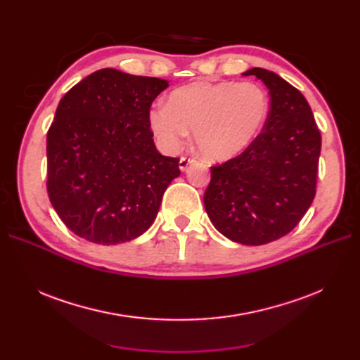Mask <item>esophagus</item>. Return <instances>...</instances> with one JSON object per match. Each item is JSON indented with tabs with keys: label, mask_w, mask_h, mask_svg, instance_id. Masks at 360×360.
Returning a JSON list of instances; mask_svg holds the SVG:
<instances>
[{
	"label": "esophagus",
	"mask_w": 360,
	"mask_h": 360,
	"mask_svg": "<svg viewBox=\"0 0 360 360\" xmlns=\"http://www.w3.org/2000/svg\"><path fill=\"white\" fill-rule=\"evenodd\" d=\"M193 163H195V159L181 158L180 162H179V168H180V171H186L191 165H193Z\"/></svg>",
	"instance_id": "34e87169"
}]
</instances>
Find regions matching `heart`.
I'll use <instances>...</instances> for the list:
<instances>
[{
    "label": "heart",
    "mask_w": 360,
    "mask_h": 360,
    "mask_svg": "<svg viewBox=\"0 0 360 360\" xmlns=\"http://www.w3.org/2000/svg\"><path fill=\"white\" fill-rule=\"evenodd\" d=\"M269 115V96L254 82H195L174 90L167 106L148 112L159 146L172 153L193 129V141L209 160L240 155L258 136Z\"/></svg>",
    "instance_id": "1"
}]
</instances>
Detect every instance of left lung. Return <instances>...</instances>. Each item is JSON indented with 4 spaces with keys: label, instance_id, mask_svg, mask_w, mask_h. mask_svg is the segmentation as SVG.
Wrapping results in <instances>:
<instances>
[{
    "label": "left lung",
    "instance_id": "obj_1",
    "mask_svg": "<svg viewBox=\"0 0 360 360\" xmlns=\"http://www.w3.org/2000/svg\"><path fill=\"white\" fill-rule=\"evenodd\" d=\"M264 82L270 110L261 132L240 156L212 167L204 207L233 242L259 246L288 234L315 197L321 135L303 94L275 72L249 69Z\"/></svg>",
    "mask_w": 360,
    "mask_h": 360
}]
</instances>
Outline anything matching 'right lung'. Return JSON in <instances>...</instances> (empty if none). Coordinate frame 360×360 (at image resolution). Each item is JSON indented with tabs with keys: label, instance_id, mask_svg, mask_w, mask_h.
Here are the masks:
<instances>
[{
	"label": "right lung",
	"instance_id": "add662e5",
	"mask_svg": "<svg viewBox=\"0 0 360 360\" xmlns=\"http://www.w3.org/2000/svg\"><path fill=\"white\" fill-rule=\"evenodd\" d=\"M169 82L101 69L64 94L46 139L48 195L70 231L97 245L134 240L155 222L180 176L148 126Z\"/></svg>",
	"mask_w": 360,
	"mask_h": 360
}]
</instances>
